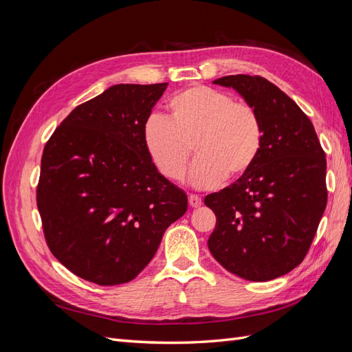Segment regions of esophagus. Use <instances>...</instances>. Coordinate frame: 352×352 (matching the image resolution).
<instances>
[{
	"instance_id": "34e87169",
	"label": "esophagus",
	"mask_w": 352,
	"mask_h": 352,
	"mask_svg": "<svg viewBox=\"0 0 352 352\" xmlns=\"http://www.w3.org/2000/svg\"><path fill=\"white\" fill-rule=\"evenodd\" d=\"M188 201H189V206L194 207V208H198V207H201V204H202L201 198H199L198 195H192V194H190V195L188 197Z\"/></svg>"
}]
</instances>
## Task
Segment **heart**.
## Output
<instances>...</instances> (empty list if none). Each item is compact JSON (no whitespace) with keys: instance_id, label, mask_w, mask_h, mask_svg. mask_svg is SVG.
Masks as SVG:
<instances>
[{"instance_id":"heart-1","label":"heart","mask_w":352,"mask_h":352,"mask_svg":"<svg viewBox=\"0 0 352 352\" xmlns=\"http://www.w3.org/2000/svg\"><path fill=\"white\" fill-rule=\"evenodd\" d=\"M170 117L153 114L144 124V144L164 177L180 180L194 144L198 155L190 168L197 188H212L223 177L247 173L263 145L258 111L230 94L195 85L168 101Z\"/></svg>"}]
</instances>
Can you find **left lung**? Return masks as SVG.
<instances>
[{"label":"left lung","instance_id":"left-lung-1","mask_svg":"<svg viewBox=\"0 0 352 352\" xmlns=\"http://www.w3.org/2000/svg\"><path fill=\"white\" fill-rule=\"evenodd\" d=\"M212 83L251 104L264 135L248 172L204 199L217 217L208 250L242 279L272 280L295 269L314 239L327 202L326 155L307 114L267 79L232 74Z\"/></svg>","mask_w":352,"mask_h":352}]
</instances>
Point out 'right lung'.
Listing matches in <instances>:
<instances>
[{
    "label": "right lung",
    "mask_w": 352,
    "mask_h": 352,
    "mask_svg": "<svg viewBox=\"0 0 352 352\" xmlns=\"http://www.w3.org/2000/svg\"><path fill=\"white\" fill-rule=\"evenodd\" d=\"M167 83L113 85L78 105L44 148L36 204L52 255L102 286L131 282L153 260L188 197L158 173L144 124Z\"/></svg>",
    "instance_id": "obj_1"
}]
</instances>
